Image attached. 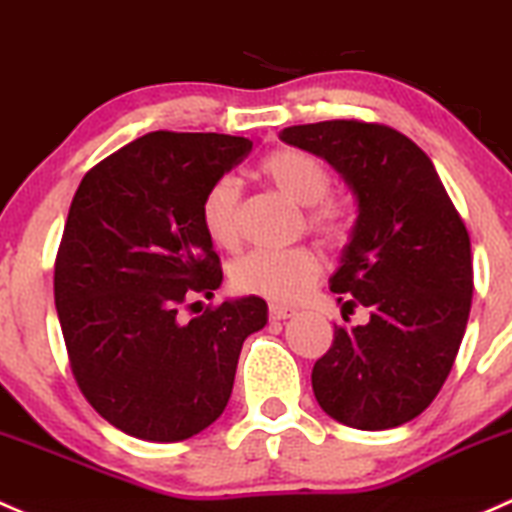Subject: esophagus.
Listing matches in <instances>:
<instances>
[{
	"instance_id": "obj_1",
	"label": "esophagus",
	"mask_w": 512,
	"mask_h": 512,
	"mask_svg": "<svg viewBox=\"0 0 512 512\" xmlns=\"http://www.w3.org/2000/svg\"><path fill=\"white\" fill-rule=\"evenodd\" d=\"M294 314H297V311L289 309V306H279V304H272V306H270V319H272V321L292 319Z\"/></svg>"
}]
</instances>
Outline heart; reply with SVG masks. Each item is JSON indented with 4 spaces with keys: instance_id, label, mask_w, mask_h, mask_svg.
Listing matches in <instances>:
<instances>
[{
    "instance_id": "b5f03b06",
    "label": "heart",
    "mask_w": 512,
    "mask_h": 512,
    "mask_svg": "<svg viewBox=\"0 0 512 512\" xmlns=\"http://www.w3.org/2000/svg\"><path fill=\"white\" fill-rule=\"evenodd\" d=\"M260 176L299 206H309L306 225L328 245H343L351 235V215L343 203L326 198L331 171L316 154L287 147L267 154L257 166ZM201 223L215 245L235 247L240 240V188L223 176L208 186L201 201ZM321 274V260L309 247L270 252L257 250L240 257L230 270L238 292L270 301H297L309 292Z\"/></svg>"
}]
</instances>
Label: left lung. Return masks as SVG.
Wrapping results in <instances>:
<instances>
[{"mask_svg":"<svg viewBox=\"0 0 512 512\" xmlns=\"http://www.w3.org/2000/svg\"><path fill=\"white\" fill-rule=\"evenodd\" d=\"M279 137L326 159L358 201L331 277L343 309L370 321L333 331L311 370L336 422L378 432L432 405L451 373L473 297L471 240L432 159L397 129L360 120L294 125Z\"/></svg>","mask_w":512,"mask_h":512,"instance_id":"1","label":"left lung"}]
</instances>
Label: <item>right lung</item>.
Here are the masks:
<instances>
[{"label": "right lung", "mask_w": 512, "mask_h": 512, "mask_svg": "<svg viewBox=\"0 0 512 512\" xmlns=\"http://www.w3.org/2000/svg\"><path fill=\"white\" fill-rule=\"evenodd\" d=\"M250 149L245 137L159 129L75 191L53 272L58 321L80 392L129 437L184 441L213 424L242 343L267 324L260 297L181 316L223 282L201 201Z\"/></svg>", "instance_id": "obj_1"}]
</instances>
